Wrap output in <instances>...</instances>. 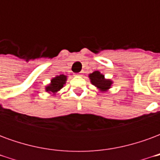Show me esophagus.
I'll return each mask as SVG.
<instances>
[{"mask_svg":"<svg viewBox=\"0 0 160 160\" xmlns=\"http://www.w3.org/2000/svg\"><path fill=\"white\" fill-rule=\"evenodd\" d=\"M75 76H82V73H75Z\"/></svg>","mask_w":160,"mask_h":160,"instance_id":"34e87169","label":"esophagus"}]
</instances>
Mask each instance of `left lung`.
<instances>
[{
    "label": "left lung",
    "instance_id": "8db88e82",
    "mask_svg": "<svg viewBox=\"0 0 160 160\" xmlns=\"http://www.w3.org/2000/svg\"><path fill=\"white\" fill-rule=\"evenodd\" d=\"M91 83L97 87L101 92H106L111 88L112 85V81L111 80H107L104 78V74H102L98 71H94L93 73L89 74Z\"/></svg>",
    "mask_w": 160,
    "mask_h": 160
}]
</instances>
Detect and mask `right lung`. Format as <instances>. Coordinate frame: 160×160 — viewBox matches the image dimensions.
Listing matches in <instances>:
<instances>
[{"mask_svg":"<svg viewBox=\"0 0 160 160\" xmlns=\"http://www.w3.org/2000/svg\"><path fill=\"white\" fill-rule=\"evenodd\" d=\"M67 80V76L64 75V74H60L58 76L53 78L51 81H50V84L49 86H47L45 87V91L49 93L56 94L57 92H59L62 88L63 87V86L66 84Z\"/></svg>","mask_w":160,"mask_h":160,"instance_id":"right-lung-1","label":"right lung"}]
</instances>
